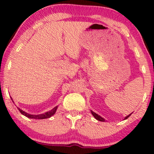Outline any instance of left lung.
I'll return each mask as SVG.
<instances>
[{
    "mask_svg": "<svg viewBox=\"0 0 154 154\" xmlns=\"http://www.w3.org/2000/svg\"><path fill=\"white\" fill-rule=\"evenodd\" d=\"M91 114H92V116H94V117L95 118V119H97V120L100 121V122H105V119H103V118H102V117H100V116H98V115H97V114H96L95 112H93V111H91ZM131 114H132V113H131ZM131 114H130V115H129V116H127V117H125V119H127V118L130 117V116H131Z\"/></svg>",
    "mask_w": 154,
    "mask_h": 154,
    "instance_id": "8db88e82",
    "label": "left lung"
}]
</instances>
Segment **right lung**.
Listing matches in <instances>:
<instances>
[{"mask_svg": "<svg viewBox=\"0 0 154 154\" xmlns=\"http://www.w3.org/2000/svg\"><path fill=\"white\" fill-rule=\"evenodd\" d=\"M57 106H56V107H54L53 109H51V111L47 112L44 113V114H40V115H30V114H28V113L25 112L23 111V110H21V109H19V108H18V110H19L20 112H21V114L24 115V116H26V117L29 118V119H48V118H50V117H51L52 116H54V115L55 114L56 111H57Z\"/></svg>", "mask_w": 154, "mask_h": 154, "instance_id": "obj_1", "label": "right lung"}]
</instances>
